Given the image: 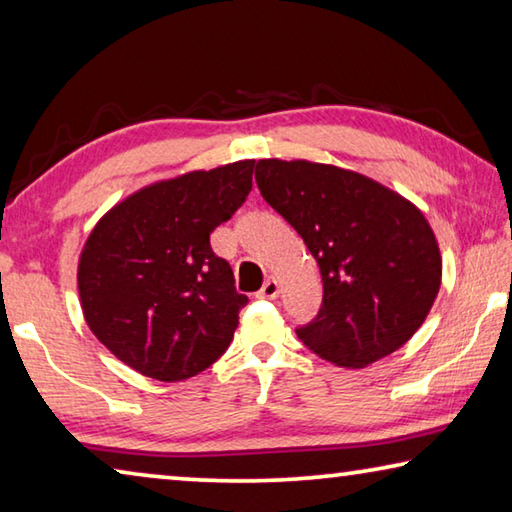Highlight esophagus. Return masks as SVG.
Segmentation results:
<instances>
[{
  "label": "esophagus",
  "mask_w": 512,
  "mask_h": 512,
  "mask_svg": "<svg viewBox=\"0 0 512 512\" xmlns=\"http://www.w3.org/2000/svg\"><path fill=\"white\" fill-rule=\"evenodd\" d=\"M277 293H280V284H277V280H273V277H271V280H266L264 287L257 291V296L266 298V300H275Z\"/></svg>",
  "instance_id": "esophagus-1"
}]
</instances>
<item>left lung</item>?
Returning <instances> with one entry per match:
<instances>
[{"label": "left lung", "mask_w": 512, "mask_h": 512, "mask_svg": "<svg viewBox=\"0 0 512 512\" xmlns=\"http://www.w3.org/2000/svg\"><path fill=\"white\" fill-rule=\"evenodd\" d=\"M264 201L314 255L323 302L298 339L320 359L363 368L411 339L440 289L443 259L424 214L357 171L259 160Z\"/></svg>", "instance_id": "8db88e82"}]
</instances>
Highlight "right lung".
I'll use <instances>...</instances> for the list:
<instances>
[{"instance_id": "add662e5", "label": "right lung", "mask_w": 512, "mask_h": 512, "mask_svg": "<svg viewBox=\"0 0 512 512\" xmlns=\"http://www.w3.org/2000/svg\"><path fill=\"white\" fill-rule=\"evenodd\" d=\"M253 167L241 160L149 185L92 230L79 259L81 307L126 366L183 381L228 350L248 298L210 235L244 205Z\"/></svg>"}]
</instances>
